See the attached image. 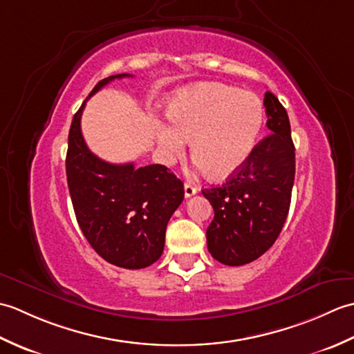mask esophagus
Returning a JSON list of instances; mask_svg holds the SVG:
<instances>
[{"label":"esophagus","instance_id":"esophagus-1","mask_svg":"<svg viewBox=\"0 0 354 354\" xmlns=\"http://www.w3.org/2000/svg\"><path fill=\"white\" fill-rule=\"evenodd\" d=\"M198 193V189L196 187H194L193 184H190V183H185L184 184V194H185V198H190V196H193V194H196Z\"/></svg>","mask_w":354,"mask_h":354}]
</instances>
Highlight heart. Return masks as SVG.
I'll return each mask as SVG.
<instances>
[{
    "label": "heart",
    "instance_id": "b5f03b06",
    "mask_svg": "<svg viewBox=\"0 0 354 354\" xmlns=\"http://www.w3.org/2000/svg\"><path fill=\"white\" fill-rule=\"evenodd\" d=\"M171 124L156 127L158 147L165 158L192 153L207 175L222 179L236 173L251 156L263 127L261 100L250 91L219 84L181 89L167 106Z\"/></svg>",
    "mask_w": 354,
    "mask_h": 354
}]
</instances>
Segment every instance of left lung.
Listing matches in <instances>:
<instances>
[{
	"label": "left lung",
	"instance_id": "left-lung-1",
	"mask_svg": "<svg viewBox=\"0 0 354 354\" xmlns=\"http://www.w3.org/2000/svg\"><path fill=\"white\" fill-rule=\"evenodd\" d=\"M265 108L270 133L227 183L202 190L214 209L207 228L208 251L228 266L246 265L265 254L280 236L289 213L295 179L289 117L269 91Z\"/></svg>",
	"mask_w": 354,
	"mask_h": 354
}]
</instances>
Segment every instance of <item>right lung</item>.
I'll return each instance as SVG.
<instances>
[{
    "instance_id": "obj_1",
    "label": "right lung",
    "mask_w": 354,
    "mask_h": 354,
    "mask_svg": "<svg viewBox=\"0 0 354 354\" xmlns=\"http://www.w3.org/2000/svg\"><path fill=\"white\" fill-rule=\"evenodd\" d=\"M123 77L131 74L100 80L89 97ZM86 100L73 117L66 152V181L77 223L93 250L111 265L147 268L161 257L165 228L184 199V184L161 164L135 169L133 162L111 164L94 155L80 129Z\"/></svg>"
}]
</instances>
